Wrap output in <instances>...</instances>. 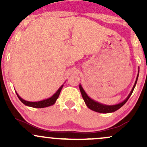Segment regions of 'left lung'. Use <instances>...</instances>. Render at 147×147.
<instances>
[{"mask_svg": "<svg viewBox=\"0 0 147 147\" xmlns=\"http://www.w3.org/2000/svg\"><path fill=\"white\" fill-rule=\"evenodd\" d=\"M140 69V68H139ZM138 76H139V70H138V74L137 75V78H136V82H135L134 86H133L132 90L130 92L129 95H128V97L124 99L123 102L121 103H119L117 104H115V105H106V104H101L97 101L93 100L92 99H91L88 95H87L86 92H85V90H84L83 87L82 86L81 84H79V90H80L81 93H82V97H83L85 104H86L87 107L89 108L90 110L95 111L97 113H113L115 111H117L118 109H120L122 106H124L126 104V102H127L128 99H129V97H131V95H132L133 91L134 90L135 87H136V84H137Z\"/></svg>", "mask_w": 147, "mask_h": 147, "instance_id": "obj_1", "label": "left lung"}]
</instances>
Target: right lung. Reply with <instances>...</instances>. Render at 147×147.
I'll list each match as a JSON object with an SVG mask.
<instances>
[{"instance_id": "obj_1", "label": "right lung", "mask_w": 147, "mask_h": 147, "mask_svg": "<svg viewBox=\"0 0 147 147\" xmlns=\"http://www.w3.org/2000/svg\"><path fill=\"white\" fill-rule=\"evenodd\" d=\"M63 86V84L61 85L59 88L57 90V92L54 94L52 97H49L48 99H43V100L41 101H38V102H28V101L25 100V99H22L19 95H18L17 92H16V95H17L18 99L21 100V102L24 104L25 105L28 106H30V107H33V108H45V107H48V106H52L56 102L57 99H58L59 96V94L61 92V90Z\"/></svg>"}]
</instances>
